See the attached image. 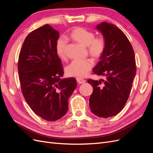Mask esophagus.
I'll list each match as a JSON object with an SVG mask.
<instances>
[{
  "instance_id": "1",
  "label": "esophagus",
  "mask_w": 153,
  "mask_h": 153,
  "mask_svg": "<svg viewBox=\"0 0 153 153\" xmlns=\"http://www.w3.org/2000/svg\"><path fill=\"white\" fill-rule=\"evenodd\" d=\"M76 81L79 84H84V83H85V80L82 79V78H76Z\"/></svg>"
}]
</instances>
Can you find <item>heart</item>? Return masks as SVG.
<instances>
[{"label": "heart", "mask_w": 153, "mask_h": 153, "mask_svg": "<svg viewBox=\"0 0 153 153\" xmlns=\"http://www.w3.org/2000/svg\"><path fill=\"white\" fill-rule=\"evenodd\" d=\"M68 37L83 47L87 48L88 52L91 56L98 59L103 53L105 49V41L103 37L95 38L94 32L83 27H76L73 29ZM67 41L63 38H59L55 43V50L58 56L61 59L65 57V51ZM93 62L90 59L75 60L66 68V73L68 76L84 77L87 75Z\"/></svg>", "instance_id": "1"}]
</instances>
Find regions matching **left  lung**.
Segmentation results:
<instances>
[{
	"instance_id": "8db88e82",
	"label": "left lung",
	"mask_w": 153,
	"mask_h": 153,
	"mask_svg": "<svg viewBox=\"0 0 153 153\" xmlns=\"http://www.w3.org/2000/svg\"><path fill=\"white\" fill-rule=\"evenodd\" d=\"M96 29L103 35L105 49L92 71L105 80H88L93 87L89 98L91 112L107 118L119 113L127 102L136 75L135 53L124 32L117 27L101 22Z\"/></svg>"
}]
</instances>
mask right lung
Wrapping results in <instances>:
<instances>
[{"instance_id":"obj_1","label":"right lung","mask_w":153,"mask_h":153,"mask_svg":"<svg viewBox=\"0 0 153 153\" xmlns=\"http://www.w3.org/2000/svg\"><path fill=\"white\" fill-rule=\"evenodd\" d=\"M59 32L45 25L26 37L18 70L23 95L32 110L48 121L63 117L76 87L74 78H62L61 60L55 50Z\"/></svg>"}]
</instances>
